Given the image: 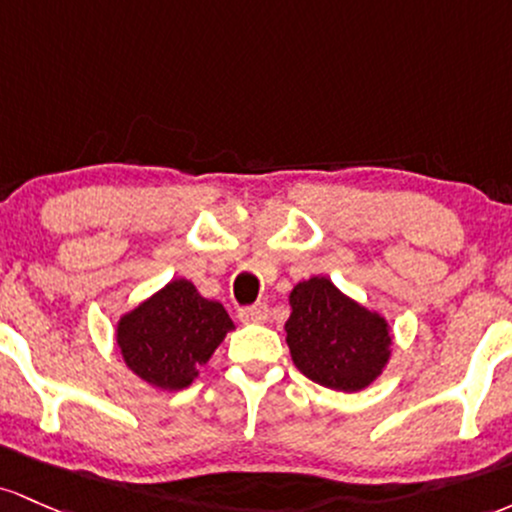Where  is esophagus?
I'll return each instance as SVG.
<instances>
[{
    "instance_id": "34e87169",
    "label": "esophagus",
    "mask_w": 512,
    "mask_h": 512,
    "mask_svg": "<svg viewBox=\"0 0 512 512\" xmlns=\"http://www.w3.org/2000/svg\"><path fill=\"white\" fill-rule=\"evenodd\" d=\"M239 319L244 324H263L268 319V304H254V307L239 309Z\"/></svg>"
}]
</instances>
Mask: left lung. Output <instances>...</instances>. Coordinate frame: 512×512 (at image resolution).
Listing matches in <instances>:
<instances>
[{
	"mask_svg": "<svg viewBox=\"0 0 512 512\" xmlns=\"http://www.w3.org/2000/svg\"><path fill=\"white\" fill-rule=\"evenodd\" d=\"M285 341L304 377L336 392H360L392 358V326L338 290L326 275L292 287Z\"/></svg>",
	"mask_w": 512,
	"mask_h": 512,
	"instance_id": "8db88e82",
	"label": "left lung"
}]
</instances>
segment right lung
<instances>
[{
	"label": "right lung",
	"instance_id": "obj_1",
	"mask_svg": "<svg viewBox=\"0 0 512 512\" xmlns=\"http://www.w3.org/2000/svg\"><path fill=\"white\" fill-rule=\"evenodd\" d=\"M234 331L227 309L191 280L176 278L116 324V346L132 375L162 392L193 384L217 346Z\"/></svg>",
	"mask_w": 512,
	"mask_h": 512
}]
</instances>
